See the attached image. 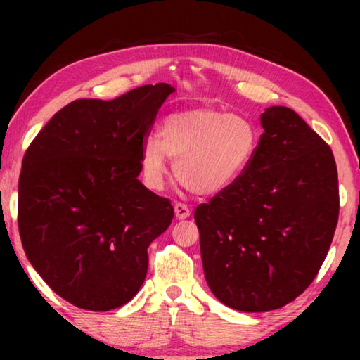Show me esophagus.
<instances>
[{"label":"esophagus","mask_w":360,"mask_h":360,"mask_svg":"<svg viewBox=\"0 0 360 360\" xmlns=\"http://www.w3.org/2000/svg\"><path fill=\"white\" fill-rule=\"evenodd\" d=\"M190 213H191V211L185 203H180V201H179V203H175V216H176V218L185 219V218H188Z\"/></svg>","instance_id":"34e87169"}]
</instances>
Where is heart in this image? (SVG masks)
Segmentation results:
<instances>
[{"mask_svg": "<svg viewBox=\"0 0 360 360\" xmlns=\"http://www.w3.org/2000/svg\"><path fill=\"white\" fill-rule=\"evenodd\" d=\"M257 147V132L243 116L200 108L165 117L159 139L144 144V170L154 184L175 160L179 184L195 195H214L239 179Z\"/></svg>", "mask_w": 360, "mask_h": 360, "instance_id": "b5f03b06", "label": "heart"}]
</instances>
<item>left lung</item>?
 Listing matches in <instances>:
<instances>
[{"instance_id":"obj_1","label":"left lung","mask_w":360,"mask_h":360,"mask_svg":"<svg viewBox=\"0 0 360 360\" xmlns=\"http://www.w3.org/2000/svg\"><path fill=\"white\" fill-rule=\"evenodd\" d=\"M249 165L195 210L206 282L239 311L278 309L316 277L339 218L333 150L297 112L267 108Z\"/></svg>"}]
</instances>
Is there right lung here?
Instances as JSON below:
<instances>
[{
    "label": "right lung",
    "mask_w": 360,
    "mask_h": 360,
    "mask_svg": "<svg viewBox=\"0 0 360 360\" xmlns=\"http://www.w3.org/2000/svg\"><path fill=\"white\" fill-rule=\"evenodd\" d=\"M167 83L111 101L75 100L34 137L22 159L18 226L32 267L58 297L110 311L139 292L147 248L174 218L169 198L137 180Z\"/></svg>",
    "instance_id": "right-lung-1"
}]
</instances>
